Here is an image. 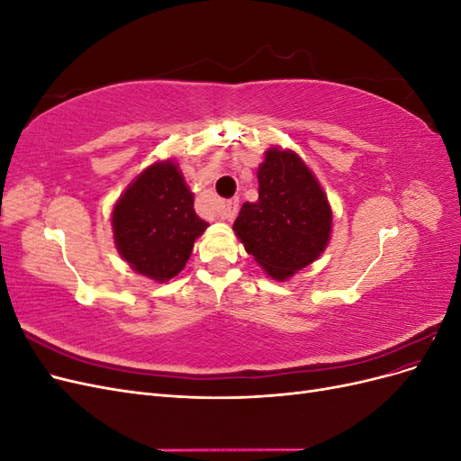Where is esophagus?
Returning a JSON list of instances; mask_svg holds the SVG:
<instances>
[{"label": "esophagus", "mask_w": 461, "mask_h": 461, "mask_svg": "<svg viewBox=\"0 0 461 461\" xmlns=\"http://www.w3.org/2000/svg\"><path fill=\"white\" fill-rule=\"evenodd\" d=\"M239 200L236 198H232V200H227L225 203H222V209H221V215H222V219H227V221H232L234 217H236V213H239Z\"/></svg>", "instance_id": "34e87169"}]
</instances>
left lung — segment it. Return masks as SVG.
<instances>
[{
	"label": "left lung",
	"mask_w": 461,
	"mask_h": 461,
	"mask_svg": "<svg viewBox=\"0 0 461 461\" xmlns=\"http://www.w3.org/2000/svg\"><path fill=\"white\" fill-rule=\"evenodd\" d=\"M258 180V202L242 205L232 229L265 273L285 281L327 248L330 205L294 151L271 148L259 165Z\"/></svg>",
	"instance_id": "8db88e82"
}]
</instances>
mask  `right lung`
Returning <instances> with one entry per match:
<instances>
[{
  "mask_svg": "<svg viewBox=\"0 0 461 461\" xmlns=\"http://www.w3.org/2000/svg\"><path fill=\"white\" fill-rule=\"evenodd\" d=\"M111 222L122 259L159 283L185 269L194 240L207 227L194 212V194L171 161L148 167L124 190Z\"/></svg>",
  "mask_w": 461,
  "mask_h": 461,
  "instance_id": "obj_1",
  "label": "right lung"
}]
</instances>
